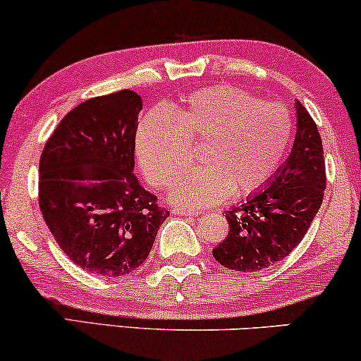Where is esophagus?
Here are the masks:
<instances>
[{"label":"esophagus","mask_w":361,"mask_h":361,"mask_svg":"<svg viewBox=\"0 0 361 361\" xmlns=\"http://www.w3.org/2000/svg\"><path fill=\"white\" fill-rule=\"evenodd\" d=\"M175 214H186V216H195V214H198L196 209H191V208H186V207H175L171 209Z\"/></svg>","instance_id":"esophagus-1"}]
</instances>
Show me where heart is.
Segmentation results:
<instances>
[{"label":"heart","instance_id":"obj_1","mask_svg":"<svg viewBox=\"0 0 361 361\" xmlns=\"http://www.w3.org/2000/svg\"><path fill=\"white\" fill-rule=\"evenodd\" d=\"M293 135L288 108L223 85L195 91L173 111L147 113L136 130V154L148 180L166 186L190 165L188 143L203 147L204 166L171 188L178 203L202 207L263 190L285 161Z\"/></svg>","mask_w":361,"mask_h":361}]
</instances>
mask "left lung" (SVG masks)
<instances>
[{
  "instance_id": "left-lung-1",
  "label": "left lung",
  "mask_w": 361,
  "mask_h": 361,
  "mask_svg": "<svg viewBox=\"0 0 361 361\" xmlns=\"http://www.w3.org/2000/svg\"><path fill=\"white\" fill-rule=\"evenodd\" d=\"M293 148L262 191L226 213L228 236L213 248L218 263L258 271L288 257L317 216L325 191L323 145L313 118L296 99Z\"/></svg>"
}]
</instances>
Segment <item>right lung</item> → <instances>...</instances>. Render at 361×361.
Masks as SVG:
<instances>
[{"instance_id":"right-lung-1","label":"right lung","mask_w":361,"mask_h":361,"mask_svg":"<svg viewBox=\"0 0 361 361\" xmlns=\"http://www.w3.org/2000/svg\"><path fill=\"white\" fill-rule=\"evenodd\" d=\"M138 93L86 99L49 136L39 159V208L59 248L99 276L135 271L170 213L135 176Z\"/></svg>"}]
</instances>
